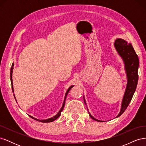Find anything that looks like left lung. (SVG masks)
<instances>
[{
    "instance_id": "8db88e82",
    "label": "left lung",
    "mask_w": 146,
    "mask_h": 146,
    "mask_svg": "<svg viewBox=\"0 0 146 146\" xmlns=\"http://www.w3.org/2000/svg\"><path fill=\"white\" fill-rule=\"evenodd\" d=\"M114 47L119 55L122 57L123 60L127 76V85L122 102L121 111L117 115V117L125 111L133 98L136 90L138 80V69L139 66V59L131 44H129L123 39L120 38L117 39L114 42ZM84 102L86 104L85 98H84ZM89 114L90 117L94 120L102 122L95 119L91 115L90 113Z\"/></svg>"
}]
</instances>
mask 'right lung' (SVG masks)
Here are the masks:
<instances>
[{
    "instance_id": "add662e5",
    "label": "right lung",
    "mask_w": 146,
    "mask_h": 146,
    "mask_svg": "<svg viewBox=\"0 0 146 146\" xmlns=\"http://www.w3.org/2000/svg\"><path fill=\"white\" fill-rule=\"evenodd\" d=\"M13 66H14V64L13 63V64H12V67L11 68V71H10V80H11V87H12V90H13V80H12V73H13ZM72 86H70V87L68 88V90L67 92H66V94H65L64 100V102H63V105H62V107H61V108L60 109V110L59 111V112H58V113H57L55 116H54L53 117H51V118H49V119H46V120H39V119H36V118H35V117H32V116H30V115H29V116H30V117H32V119H35V120H36V121H39V122H52V121H54L56 120V119L57 118H58V117H60V116L61 115V111H63V110L64 107L65 100H66V96H67V95H68V94L69 91H70V89H71Z\"/></svg>"
}]
</instances>
